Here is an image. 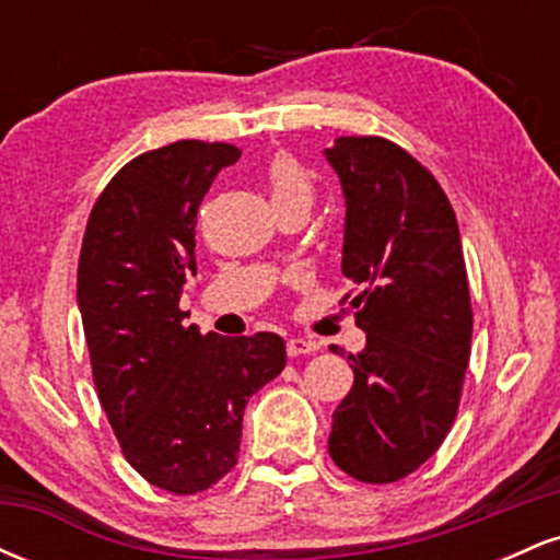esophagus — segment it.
Instances as JSON below:
<instances>
[{"mask_svg": "<svg viewBox=\"0 0 560 560\" xmlns=\"http://www.w3.org/2000/svg\"><path fill=\"white\" fill-rule=\"evenodd\" d=\"M318 345L311 342V339H302V337H292L287 342V355L289 358H300V355H311V352H316Z\"/></svg>", "mask_w": 560, "mask_h": 560, "instance_id": "esophagus-1", "label": "esophagus"}]
</instances>
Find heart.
I'll list each match as a JSON object with an SVG mask.
<instances>
[{"mask_svg":"<svg viewBox=\"0 0 560 560\" xmlns=\"http://www.w3.org/2000/svg\"><path fill=\"white\" fill-rule=\"evenodd\" d=\"M268 186H271V199L279 202V199L289 197H305L311 199V182H307L305 171L294 163L292 158L279 155L268 168Z\"/></svg>","mask_w":560,"mask_h":560,"instance_id":"obj_1","label":"heart"}]
</instances>
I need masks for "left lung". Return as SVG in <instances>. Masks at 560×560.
Here are the masks:
<instances>
[{
    "instance_id": "left-lung-1",
    "label": "left lung",
    "mask_w": 560,
    "mask_h": 560,
    "mask_svg": "<svg viewBox=\"0 0 560 560\" xmlns=\"http://www.w3.org/2000/svg\"><path fill=\"white\" fill-rule=\"evenodd\" d=\"M345 195L342 273L365 347L331 419L329 455L350 477L387 485L442 445L471 352V300L450 199L419 160L382 137L324 150Z\"/></svg>"
}]
</instances>
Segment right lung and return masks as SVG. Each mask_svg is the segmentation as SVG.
I'll return each instance as SVG.
<instances>
[{
	"label": "right lung",
	"instance_id": "add662e5",
	"mask_svg": "<svg viewBox=\"0 0 560 560\" xmlns=\"http://www.w3.org/2000/svg\"><path fill=\"white\" fill-rule=\"evenodd\" d=\"M240 155L184 139L133 158L81 244L75 294L96 395L128 464L173 494L208 490L236 466L244 405L287 365L279 334H199L178 311L197 273V208Z\"/></svg>",
	"mask_w": 560,
	"mask_h": 560
}]
</instances>
